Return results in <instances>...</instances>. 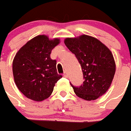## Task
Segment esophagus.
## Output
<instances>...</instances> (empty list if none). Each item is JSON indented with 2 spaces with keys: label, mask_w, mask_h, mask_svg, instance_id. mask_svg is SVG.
Listing matches in <instances>:
<instances>
[{
  "label": "esophagus",
  "mask_w": 131,
  "mask_h": 131,
  "mask_svg": "<svg viewBox=\"0 0 131 131\" xmlns=\"http://www.w3.org/2000/svg\"><path fill=\"white\" fill-rule=\"evenodd\" d=\"M64 77H68V74H67V72H64Z\"/></svg>",
  "instance_id": "1"
}]
</instances>
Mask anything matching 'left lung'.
Masks as SVG:
<instances>
[{
    "mask_svg": "<svg viewBox=\"0 0 131 131\" xmlns=\"http://www.w3.org/2000/svg\"><path fill=\"white\" fill-rule=\"evenodd\" d=\"M64 44L78 59L84 79L79 87L71 84L74 93L86 101L97 99L108 91L114 77L113 54L101 41L86 35L67 37Z\"/></svg>",
    "mask_w": 131,
    "mask_h": 131,
    "instance_id": "obj_1",
    "label": "left lung"
}]
</instances>
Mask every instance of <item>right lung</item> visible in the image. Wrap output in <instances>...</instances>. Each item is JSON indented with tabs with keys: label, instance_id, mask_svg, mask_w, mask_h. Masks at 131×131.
Returning <instances> with one entry per match:
<instances>
[{
	"label": "right lung",
	"instance_id": "1",
	"mask_svg": "<svg viewBox=\"0 0 131 131\" xmlns=\"http://www.w3.org/2000/svg\"><path fill=\"white\" fill-rule=\"evenodd\" d=\"M59 38L37 35L21 47L13 61V74L18 89L30 99L42 101L52 94L62 77L57 72V61L50 58L51 51L59 45Z\"/></svg>",
	"mask_w": 131,
	"mask_h": 131
}]
</instances>
